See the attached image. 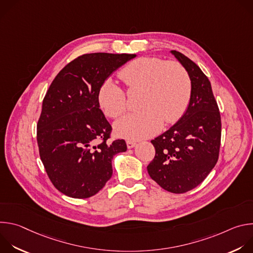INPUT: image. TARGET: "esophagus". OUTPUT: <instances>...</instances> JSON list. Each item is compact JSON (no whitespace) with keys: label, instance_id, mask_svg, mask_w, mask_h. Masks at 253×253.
Segmentation results:
<instances>
[{"label":"esophagus","instance_id":"1","mask_svg":"<svg viewBox=\"0 0 253 253\" xmlns=\"http://www.w3.org/2000/svg\"><path fill=\"white\" fill-rule=\"evenodd\" d=\"M126 144H127V147L130 149V148H133L136 145V142L128 140V141H126Z\"/></svg>","mask_w":253,"mask_h":253}]
</instances>
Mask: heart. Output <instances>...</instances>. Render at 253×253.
Wrapping results in <instances>:
<instances>
[{
    "label": "heart",
    "instance_id": "1",
    "mask_svg": "<svg viewBox=\"0 0 253 253\" xmlns=\"http://www.w3.org/2000/svg\"><path fill=\"white\" fill-rule=\"evenodd\" d=\"M120 79L128 90H142L137 113L128 114L115 124L116 133L128 139H142L156 133L163 121L172 124L184 114L191 96V80L186 69L176 61L158 57H140L124 66ZM104 113L118 118L127 109L126 92L111 80L98 92Z\"/></svg>",
    "mask_w": 253,
    "mask_h": 253
}]
</instances>
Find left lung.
Instances as JSON below:
<instances>
[{
  "instance_id": "obj_1",
  "label": "left lung",
  "mask_w": 253,
  "mask_h": 253,
  "mask_svg": "<svg viewBox=\"0 0 253 253\" xmlns=\"http://www.w3.org/2000/svg\"><path fill=\"white\" fill-rule=\"evenodd\" d=\"M171 53L188 72L190 101L181 119L151 141L155 156L147 170L163 189L185 193L198 186L217 163L221 118L210 81L201 69L182 53Z\"/></svg>"
}]
</instances>
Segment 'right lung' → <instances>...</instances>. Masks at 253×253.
<instances>
[{
	"instance_id": "right-lung-1",
	"label": "right lung",
	"mask_w": 253,
	"mask_h": 253,
	"mask_svg": "<svg viewBox=\"0 0 253 253\" xmlns=\"http://www.w3.org/2000/svg\"><path fill=\"white\" fill-rule=\"evenodd\" d=\"M135 54L92 53L67 64L51 83L37 124V142L53 185L73 198L98 193L112 176V159L126 142H108L112 127L100 109L98 92Z\"/></svg>"
}]
</instances>
